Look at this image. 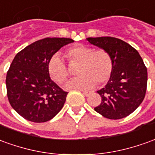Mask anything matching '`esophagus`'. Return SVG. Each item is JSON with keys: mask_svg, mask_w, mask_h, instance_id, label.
Returning <instances> with one entry per match:
<instances>
[{"mask_svg": "<svg viewBox=\"0 0 155 155\" xmlns=\"http://www.w3.org/2000/svg\"><path fill=\"white\" fill-rule=\"evenodd\" d=\"M82 93H83V95L85 96H88L90 95V91H82Z\"/></svg>", "mask_w": 155, "mask_h": 155, "instance_id": "esophagus-1", "label": "esophagus"}]
</instances>
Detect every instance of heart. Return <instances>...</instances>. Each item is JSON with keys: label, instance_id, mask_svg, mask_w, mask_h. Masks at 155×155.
<instances>
[{"label": "heart", "instance_id": "b5f03b06", "mask_svg": "<svg viewBox=\"0 0 155 155\" xmlns=\"http://www.w3.org/2000/svg\"><path fill=\"white\" fill-rule=\"evenodd\" d=\"M70 62H79L80 77L68 81V89H89L98 85H105L111 78L113 60L110 53L105 49H95L90 46L78 44L67 48L65 52ZM48 71L54 81L62 84L70 76V70L61 56L58 54L50 57L48 62Z\"/></svg>", "mask_w": 155, "mask_h": 155}]
</instances>
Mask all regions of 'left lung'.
I'll return each mask as SVG.
<instances>
[{
    "label": "left lung",
    "instance_id": "8db88e82",
    "mask_svg": "<svg viewBox=\"0 0 155 155\" xmlns=\"http://www.w3.org/2000/svg\"><path fill=\"white\" fill-rule=\"evenodd\" d=\"M90 44L110 53L113 70L105 87L97 93L101 102L95 111L104 117L121 119L134 112L144 99L148 72L138 52L123 40L112 37L86 38Z\"/></svg>",
    "mask_w": 155,
    "mask_h": 155
}]
</instances>
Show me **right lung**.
Returning <instances> with one entry per match:
<instances>
[{
	"label": "right lung",
	"instance_id": "obj_1",
	"mask_svg": "<svg viewBox=\"0 0 155 155\" xmlns=\"http://www.w3.org/2000/svg\"><path fill=\"white\" fill-rule=\"evenodd\" d=\"M74 40L46 38L17 53L6 79L7 97L15 111L33 123H45L64 107L68 92L52 81L48 71L50 57Z\"/></svg>",
	"mask_w": 155,
	"mask_h": 155
}]
</instances>
